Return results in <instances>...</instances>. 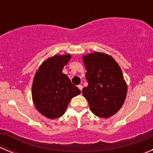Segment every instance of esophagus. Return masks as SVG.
I'll list each match as a JSON object with an SVG mask.
<instances>
[{
  "label": "esophagus",
  "mask_w": 153,
  "mask_h": 153,
  "mask_svg": "<svg viewBox=\"0 0 153 153\" xmlns=\"http://www.w3.org/2000/svg\"><path fill=\"white\" fill-rule=\"evenodd\" d=\"M78 88H79V89H80V90H82V89H83V86L82 85H81V84H80V85H78Z\"/></svg>",
  "instance_id": "1"
}]
</instances>
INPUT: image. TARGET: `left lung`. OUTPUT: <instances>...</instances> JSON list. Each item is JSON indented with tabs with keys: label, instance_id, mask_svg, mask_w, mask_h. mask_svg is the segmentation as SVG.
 <instances>
[{
	"label": "left lung",
	"instance_id": "left-lung-1",
	"mask_svg": "<svg viewBox=\"0 0 153 153\" xmlns=\"http://www.w3.org/2000/svg\"><path fill=\"white\" fill-rule=\"evenodd\" d=\"M88 86L82 89L94 115L109 118L124 104L127 84L115 60L104 52H94L83 56Z\"/></svg>",
	"mask_w": 153,
	"mask_h": 153
}]
</instances>
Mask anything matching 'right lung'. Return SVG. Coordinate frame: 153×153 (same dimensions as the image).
<instances>
[{
  "label": "right lung",
  "mask_w": 153,
  "mask_h": 153,
  "mask_svg": "<svg viewBox=\"0 0 153 153\" xmlns=\"http://www.w3.org/2000/svg\"><path fill=\"white\" fill-rule=\"evenodd\" d=\"M71 58L70 54L47 58L37 69L32 86V97L37 110L49 119L62 116L71 99L81 90L62 72Z\"/></svg>",
  "instance_id": "obj_1"
}]
</instances>
